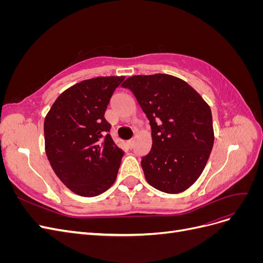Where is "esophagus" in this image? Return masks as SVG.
Segmentation results:
<instances>
[{
    "label": "esophagus",
    "instance_id": "esophagus-1",
    "mask_svg": "<svg viewBox=\"0 0 263 263\" xmlns=\"http://www.w3.org/2000/svg\"><path fill=\"white\" fill-rule=\"evenodd\" d=\"M134 144H135V140H134V139H130V140L127 141V145H128L129 148H133V147H134Z\"/></svg>",
    "mask_w": 263,
    "mask_h": 263
}]
</instances>
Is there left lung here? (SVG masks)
Segmentation results:
<instances>
[{
	"instance_id": "1",
	"label": "left lung",
	"mask_w": 263,
	"mask_h": 263,
	"mask_svg": "<svg viewBox=\"0 0 263 263\" xmlns=\"http://www.w3.org/2000/svg\"><path fill=\"white\" fill-rule=\"evenodd\" d=\"M122 86L133 92L151 127L153 146L141 158L147 182L164 193L183 192L201 176L213 148L208 103L169 74L134 76Z\"/></svg>"
}]
</instances>
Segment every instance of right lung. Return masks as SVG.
Returning <instances> with one entry per match:
<instances>
[{"mask_svg": "<svg viewBox=\"0 0 263 263\" xmlns=\"http://www.w3.org/2000/svg\"><path fill=\"white\" fill-rule=\"evenodd\" d=\"M125 77H98L69 87L54 101L44 123L46 155L57 177L78 195L105 192L116 180L124 151L104 117Z\"/></svg>", "mask_w": 263, "mask_h": 263, "instance_id": "obj_1", "label": "right lung"}]
</instances>
